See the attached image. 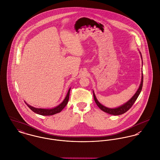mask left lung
Listing matches in <instances>:
<instances>
[{
	"mask_svg": "<svg viewBox=\"0 0 160 160\" xmlns=\"http://www.w3.org/2000/svg\"><path fill=\"white\" fill-rule=\"evenodd\" d=\"M141 56L142 58V54L141 53ZM142 85H143V73H142V79H141V85L139 86V88L138 89V91H136V92L135 93V94L125 104L123 105L117 107V108H108L106 107L102 106L96 99L95 94L93 91V96H94V99L95 101L96 104H97V106L99 107V108H101L102 111L106 112L108 114H111L113 115H122L125 112H126L132 106V105L134 104V103L135 102V101H136V99H138L139 95L140 94L141 90L142 88Z\"/></svg>",
	"mask_w": 160,
	"mask_h": 160,
	"instance_id": "obj_1",
	"label": "left lung"
}]
</instances>
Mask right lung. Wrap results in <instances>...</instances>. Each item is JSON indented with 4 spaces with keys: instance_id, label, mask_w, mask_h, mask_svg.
<instances>
[{
    "instance_id": "add662e5",
    "label": "right lung",
    "mask_w": 160,
    "mask_h": 160,
    "mask_svg": "<svg viewBox=\"0 0 160 160\" xmlns=\"http://www.w3.org/2000/svg\"><path fill=\"white\" fill-rule=\"evenodd\" d=\"M70 90L71 88L69 89L68 92L65 98V99H64V101H62V103H61L59 106H58L53 108H50V109H45V108H35L34 107L31 106L30 105H29L28 104H27L26 102V104L29 107V108L32 110L34 112H35L37 114L41 115H45V116H49V115H54L56 113H58L59 112H60L66 106L68 101H69V94H70Z\"/></svg>"
}]
</instances>
